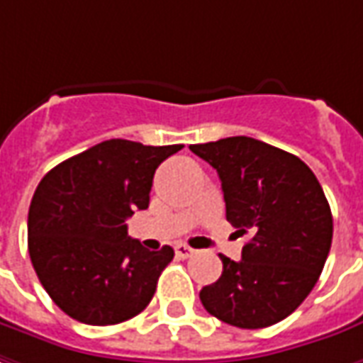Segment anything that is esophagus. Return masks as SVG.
I'll use <instances>...</instances> for the list:
<instances>
[{"mask_svg":"<svg viewBox=\"0 0 363 363\" xmlns=\"http://www.w3.org/2000/svg\"><path fill=\"white\" fill-rule=\"evenodd\" d=\"M174 252H177L179 258H191L192 254L196 252V250L191 248V246H186V244H177V246H174Z\"/></svg>","mask_w":363,"mask_h":363,"instance_id":"34e87169","label":"esophagus"}]
</instances>
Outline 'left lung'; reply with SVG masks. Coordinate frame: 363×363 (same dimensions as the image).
<instances>
[{"label":"left lung","instance_id":"obj_1","mask_svg":"<svg viewBox=\"0 0 363 363\" xmlns=\"http://www.w3.org/2000/svg\"><path fill=\"white\" fill-rule=\"evenodd\" d=\"M189 149L218 172L226 220L252 236L240 260L220 254L223 274L201 290L202 306L230 326H272L304 302L326 264L334 233L326 194L304 161L262 140Z\"/></svg>","mask_w":363,"mask_h":363}]
</instances>
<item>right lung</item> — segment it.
<instances>
[{"label":"right lung","mask_w":363,"mask_h":363,"mask_svg":"<svg viewBox=\"0 0 363 363\" xmlns=\"http://www.w3.org/2000/svg\"><path fill=\"white\" fill-rule=\"evenodd\" d=\"M181 149L103 140L39 182L27 216V248L39 282L67 316L111 326L149 306L174 250L143 248L125 220L149 206L155 171Z\"/></svg>","instance_id":"1"}]
</instances>
